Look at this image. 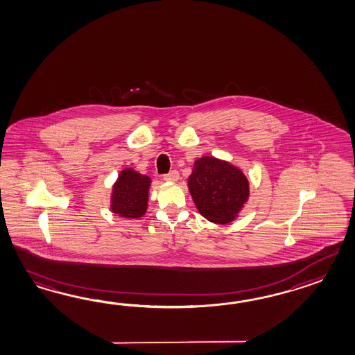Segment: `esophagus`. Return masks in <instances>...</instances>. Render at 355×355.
Here are the masks:
<instances>
[{
	"mask_svg": "<svg viewBox=\"0 0 355 355\" xmlns=\"http://www.w3.org/2000/svg\"><path fill=\"white\" fill-rule=\"evenodd\" d=\"M178 179H179V173L176 170H173V171L164 175V180L166 182H176Z\"/></svg>",
	"mask_w": 355,
	"mask_h": 355,
	"instance_id": "34e87169",
	"label": "esophagus"
}]
</instances>
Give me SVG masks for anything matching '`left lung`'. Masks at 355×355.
<instances>
[{"label": "left lung", "instance_id": "obj_1", "mask_svg": "<svg viewBox=\"0 0 355 355\" xmlns=\"http://www.w3.org/2000/svg\"><path fill=\"white\" fill-rule=\"evenodd\" d=\"M188 187L199 214L214 223H231L249 198L244 173L214 157H202L194 162Z\"/></svg>", "mask_w": 355, "mask_h": 355}]
</instances>
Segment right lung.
I'll return each mask as SVG.
<instances>
[{
    "instance_id": "1",
    "label": "right lung",
    "mask_w": 355,
    "mask_h": 355,
    "mask_svg": "<svg viewBox=\"0 0 355 355\" xmlns=\"http://www.w3.org/2000/svg\"><path fill=\"white\" fill-rule=\"evenodd\" d=\"M150 178L124 168L112 188L111 211L125 218H139L147 211Z\"/></svg>"
}]
</instances>
